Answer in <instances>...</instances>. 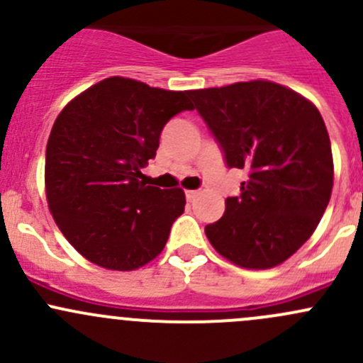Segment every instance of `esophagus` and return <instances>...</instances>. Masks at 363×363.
I'll use <instances>...</instances> for the list:
<instances>
[{
  "label": "esophagus",
  "mask_w": 363,
  "mask_h": 363,
  "mask_svg": "<svg viewBox=\"0 0 363 363\" xmlns=\"http://www.w3.org/2000/svg\"><path fill=\"white\" fill-rule=\"evenodd\" d=\"M196 196H199V191H195V189H189V191H186V199L191 202V200H195Z\"/></svg>",
  "instance_id": "1"
}]
</instances>
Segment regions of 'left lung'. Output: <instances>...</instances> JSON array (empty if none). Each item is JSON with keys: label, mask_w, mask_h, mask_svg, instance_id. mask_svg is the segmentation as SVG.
<instances>
[{"label": "left lung", "mask_w": 363, "mask_h": 363, "mask_svg": "<svg viewBox=\"0 0 363 363\" xmlns=\"http://www.w3.org/2000/svg\"><path fill=\"white\" fill-rule=\"evenodd\" d=\"M228 168H246L239 196L205 226L216 251L244 269H270L313 235L330 202L334 161L320 111L295 91L251 80L189 91Z\"/></svg>", "instance_id": "obj_1"}]
</instances>
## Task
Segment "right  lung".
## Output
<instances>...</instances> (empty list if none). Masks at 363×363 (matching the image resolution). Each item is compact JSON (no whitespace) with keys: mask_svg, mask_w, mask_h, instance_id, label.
Listing matches in <instances>:
<instances>
[{"mask_svg":"<svg viewBox=\"0 0 363 363\" xmlns=\"http://www.w3.org/2000/svg\"><path fill=\"white\" fill-rule=\"evenodd\" d=\"M189 91H164L111 77L61 111L45 151V191L54 221L84 258L135 270L163 251L184 191L145 186L164 124L193 111Z\"/></svg>","mask_w":363,"mask_h":363,"instance_id":"add662e5","label":"right lung"}]
</instances>
